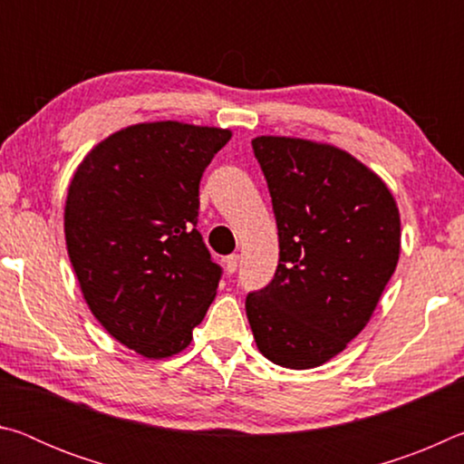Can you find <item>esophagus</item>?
Here are the masks:
<instances>
[{"mask_svg": "<svg viewBox=\"0 0 464 464\" xmlns=\"http://www.w3.org/2000/svg\"><path fill=\"white\" fill-rule=\"evenodd\" d=\"M237 266H239V256H237V254L227 256V260H225V268H227V272H229V274L237 272Z\"/></svg>", "mask_w": 464, "mask_h": 464, "instance_id": "34e87169", "label": "esophagus"}]
</instances>
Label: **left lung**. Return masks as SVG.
I'll list each match as a JSON object with an SVG mask.
<instances>
[{
    "label": "left lung",
    "instance_id": "left-lung-1",
    "mask_svg": "<svg viewBox=\"0 0 464 464\" xmlns=\"http://www.w3.org/2000/svg\"><path fill=\"white\" fill-rule=\"evenodd\" d=\"M251 147L280 243L270 285L246 296L251 332L270 362L315 368L362 332L397 268V204L342 149L288 137H257Z\"/></svg>",
    "mask_w": 464,
    "mask_h": 464
}]
</instances>
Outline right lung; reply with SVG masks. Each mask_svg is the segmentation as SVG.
I'll use <instances>...</instances> for the list:
<instances>
[{
	"label": "right lung",
	"instance_id": "1",
	"mask_svg": "<svg viewBox=\"0 0 464 464\" xmlns=\"http://www.w3.org/2000/svg\"><path fill=\"white\" fill-rule=\"evenodd\" d=\"M229 130L145 122L93 147L65 204L69 260L106 332L145 358L192 340L223 268L196 231L200 178Z\"/></svg>",
	"mask_w": 464,
	"mask_h": 464
}]
</instances>
